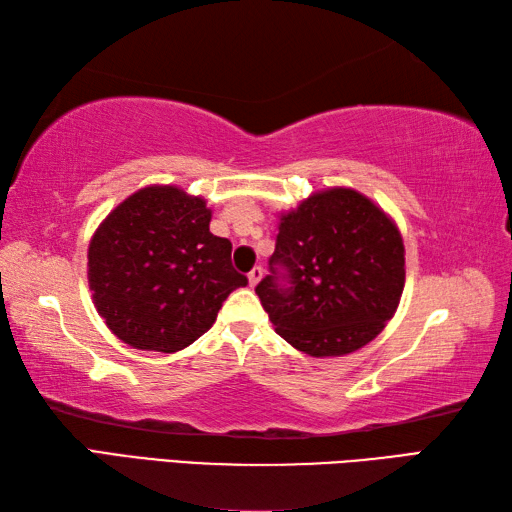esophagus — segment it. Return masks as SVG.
Returning a JSON list of instances; mask_svg holds the SVG:
<instances>
[{
	"instance_id": "1",
	"label": "esophagus",
	"mask_w": 512,
	"mask_h": 512,
	"mask_svg": "<svg viewBox=\"0 0 512 512\" xmlns=\"http://www.w3.org/2000/svg\"><path fill=\"white\" fill-rule=\"evenodd\" d=\"M262 277H264V268L262 266H255L253 270H250L248 273V284H250V288H255L259 281H262Z\"/></svg>"
}]
</instances>
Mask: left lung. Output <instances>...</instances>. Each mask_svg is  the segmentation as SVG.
I'll use <instances>...</instances> for the list:
<instances>
[{"label": "left lung", "instance_id": "1", "mask_svg": "<svg viewBox=\"0 0 512 512\" xmlns=\"http://www.w3.org/2000/svg\"><path fill=\"white\" fill-rule=\"evenodd\" d=\"M405 288L396 222L363 193L332 187L279 215L270 275L255 292L277 334L310 356H343L383 332Z\"/></svg>", "mask_w": 512, "mask_h": 512}]
</instances>
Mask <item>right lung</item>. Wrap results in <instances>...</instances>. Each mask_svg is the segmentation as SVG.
Listing matches in <instances>:
<instances>
[{
    "label": "right lung",
    "mask_w": 512,
    "mask_h": 512,
    "mask_svg": "<svg viewBox=\"0 0 512 512\" xmlns=\"http://www.w3.org/2000/svg\"><path fill=\"white\" fill-rule=\"evenodd\" d=\"M200 195L151 184L123 200L90 239L88 281L96 312L136 350L178 352L215 323L248 284L231 266V242L209 231Z\"/></svg>",
    "instance_id": "add662e5"
}]
</instances>
